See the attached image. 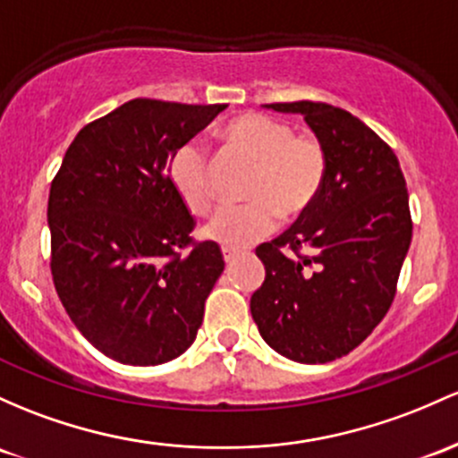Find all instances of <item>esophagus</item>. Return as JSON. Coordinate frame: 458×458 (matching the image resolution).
Listing matches in <instances>:
<instances>
[{
	"instance_id": "1",
	"label": "esophagus",
	"mask_w": 458,
	"mask_h": 458,
	"mask_svg": "<svg viewBox=\"0 0 458 458\" xmlns=\"http://www.w3.org/2000/svg\"><path fill=\"white\" fill-rule=\"evenodd\" d=\"M221 254H224V260L225 263H234V260L239 259V254H241V250H234V248H224L221 250Z\"/></svg>"
}]
</instances>
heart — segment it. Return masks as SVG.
I'll return each instance as SVG.
<instances>
[{"label": "heart", "mask_w": 458, "mask_h": 458, "mask_svg": "<svg viewBox=\"0 0 458 458\" xmlns=\"http://www.w3.org/2000/svg\"><path fill=\"white\" fill-rule=\"evenodd\" d=\"M224 139L230 149L254 163L245 187L250 202L219 208L204 225V237L224 248L241 250L271 233L278 217H298L318 199L328 160L318 139L295 137L289 123L269 114H241L225 123ZM169 178L189 210L208 213L213 182L202 143L189 140L175 149Z\"/></svg>", "instance_id": "b5f03b06"}]
</instances>
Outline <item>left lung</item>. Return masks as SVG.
Here are the masks:
<instances>
[{"label": "left lung", "mask_w": 458, "mask_h": 458, "mask_svg": "<svg viewBox=\"0 0 458 458\" xmlns=\"http://www.w3.org/2000/svg\"><path fill=\"white\" fill-rule=\"evenodd\" d=\"M265 106L302 114L328 169L298 221L256 248L265 283L250 310L278 354L328 363L363 344L394 302L413 234L409 191L394 149L348 110L324 102ZM289 249L293 255L284 254Z\"/></svg>", "instance_id": "left-lung-1"}]
</instances>
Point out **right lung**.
Here are the masks:
<instances>
[{
	"instance_id": "obj_1",
	"label": "right lung",
	"mask_w": 458,
	"mask_h": 458,
	"mask_svg": "<svg viewBox=\"0 0 458 458\" xmlns=\"http://www.w3.org/2000/svg\"><path fill=\"white\" fill-rule=\"evenodd\" d=\"M224 108L125 102L80 130L49 189L60 302L84 339L119 363L178 359L202 326L224 256L215 241L189 237L195 221L169 163Z\"/></svg>"
}]
</instances>
